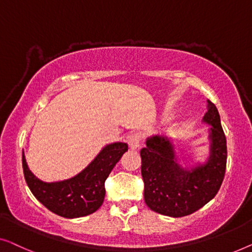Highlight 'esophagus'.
Segmentation results:
<instances>
[{
    "instance_id": "esophagus-1",
    "label": "esophagus",
    "mask_w": 252,
    "mask_h": 252,
    "mask_svg": "<svg viewBox=\"0 0 252 252\" xmlns=\"http://www.w3.org/2000/svg\"><path fill=\"white\" fill-rule=\"evenodd\" d=\"M127 141H129L130 148H132V150H137V148L139 147L141 141H143V134L139 132H134L129 137Z\"/></svg>"
}]
</instances>
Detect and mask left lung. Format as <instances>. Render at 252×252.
<instances>
[{
	"mask_svg": "<svg viewBox=\"0 0 252 252\" xmlns=\"http://www.w3.org/2000/svg\"><path fill=\"white\" fill-rule=\"evenodd\" d=\"M207 101L203 120L212 126L207 164L184 169L176 162L171 144L162 136L147 139L140 151L145 203L158 214L175 218L189 216L211 201L220 189L227 162L226 137L217 107Z\"/></svg>",
	"mask_w": 252,
	"mask_h": 252,
	"instance_id": "1",
	"label": "left lung"
}]
</instances>
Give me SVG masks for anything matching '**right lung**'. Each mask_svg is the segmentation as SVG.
<instances>
[{"label":"right lung","instance_id":"obj_1","mask_svg":"<svg viewBox=\"0 0 252 252\" xmlns=\"http://www.w3.org/2000/svg\"><path fill=\"white\" fill-rule=\"evenodd\" d=\"M127 151L125 143L107 145L82 172L59 183H43L28 169L23 152V169L33 195L54 214L79 218L94 214L105 198V180Z\"/></svg>","mask_w":252,"mask_h":252}]
</instances>
